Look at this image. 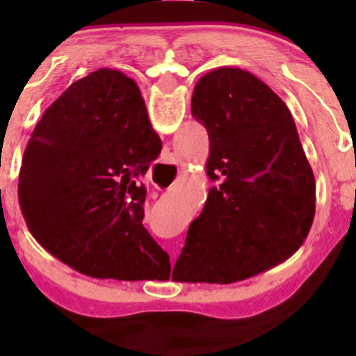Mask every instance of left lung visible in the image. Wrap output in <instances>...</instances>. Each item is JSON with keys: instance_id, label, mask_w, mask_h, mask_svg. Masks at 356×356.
Here are the masks:
<instances>
[{"instance_id": "8db88e82", "label": "left lung", "mask_w": 356, "mask_h": 356, "mask_svg": "<svg viewBox=\"0 0 356 356\" xmlns=\"http://www.w3.org/2000/svg\"><path fill=\"white\" fill-rule=\"evenodd\" d=\"M191 110L207 128L209 191L172 269L176 282L232 284L287 260L316 213V180L291 110L238 67L201 76Z\"/></svg>"}]
</instances>
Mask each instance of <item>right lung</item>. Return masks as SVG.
<instances>
[{
    "mask_svg": "<svg viewBox=\"0 0 356 356\" xmlns=\"http://www.w3.org/2000/svg\"><path fill=\"white\" fill-rule=\"evenodd\" d=\"M140 90L97 69L37 122L19 172V205L53 257L92 278L165 280L169 254L143 226L139 176L160 155Z\"/></svg>",
    "mask_w": 356,
    "mask_h": 356,
    "instance_id": "right-lung-1",
    "label": "right lung"
}]
</instances>
